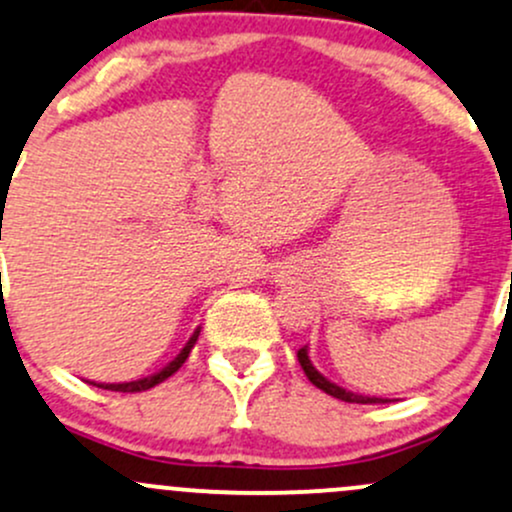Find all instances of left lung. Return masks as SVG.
<instances>
[{
  "mask_svg": "<svg viewBox=\"0 0 512 512\" xmlns=\"http://www.w3.org/2000/svg\"><path fill=\"white\" fill-rule=\"evenodd\" d=\"M299 362H301V369H303V372H306V376H308V381H311L313 386H318L320 391L328 393V396L340 398V401H345V403H386V398L362 396V393H352V391L342 389V386H338V384H333V381L325 379V376L320 374L316 367H313L311 357H308V347H306V345H303L301 350H299Z\"/></svg>",
  "mask_w": 512,
  "mask_h": 512,
  "instance_id": "8db88e82",
  "label": "left lung"
}]
</instances>
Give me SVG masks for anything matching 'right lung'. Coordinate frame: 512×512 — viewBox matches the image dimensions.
I'll list each match as a JSON object with an SVG mask.
<instances>
[{
  "instance_id": "obj_1",
  "label": "right lung",
  "mask_w": 512,
  "mask_h": 512,
  "mask_svg": "<svg viewBox=\"0 0 512 512\" xmlns=\"http://www.w3.org/2000/svg\"><path fill=\"white\" fill-rule=\"evenodd\" d=\"M199 333H201V328H196L194 333H192V338H189L187 345L182 347V352H179V355L174 357L172 362L167 364V367H162L160 372H155V374H150V376H143V379H138V381H123V384H97V381H89V384L99 386V389L121 391V393H136V391H148V389H153V386L162 384V381H165L167 376H172L174 372H177L179 367H182L184 362H187L189 352H192V347L196 345V340H199Z\"/></svg>"
}]
</instances>
